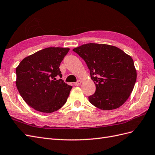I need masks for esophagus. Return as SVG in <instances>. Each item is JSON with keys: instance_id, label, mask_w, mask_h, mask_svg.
<instances>
[{"instance_id": "obj_1", "label": "esophagus", "mask_w": 155, "mask_h": 155, "mask_svg": "<svg viewBox=\"0 0 155 155\" xmlns=\"http://www.w3.org/2000/svg\"><path fill=\"white\" fill-rule=\"evenodd\" d=\"M81 81H78L77 82H74V86H80V85H81Z\"/></svg>"}]
</instances>
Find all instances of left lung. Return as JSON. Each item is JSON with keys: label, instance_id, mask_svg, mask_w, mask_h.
<instances>
[{"label": "left lung", "instance_id": "1", "mask_svg": "<svg viewBox=\"0 0 155 155\" xmlns=\"http://www.w3.org/2000/svg\"><path fill=\"white\" fill-rule=\"evenodd\" d=\"M84 59L96 87L89 101L101 110L120 107L128 100L136 81L137 72L130 55L118 48L88 43L73 50Z\"/></svg>", "mask_w": 155, "mask_h": 155}]
</instances>
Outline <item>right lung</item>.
Here are the masks:
<instances>
[{"label": "right lung", "mask_w": 155, "mask_h": 155, "mask_svg": "<svg viewBox=\"0 0 155 155\" xmlns=\"http://www.w3.org/2000/svg\"><path fill=\"white\" fill-rule=\"evenodd\" d=\"M69 50L46 48L25 58L16 67L19 93L37 111L53 113L66 103L72 86L55 77H62L59 67Z\"/></svg>", "instance_id": "add662e5"}]
</instances>
